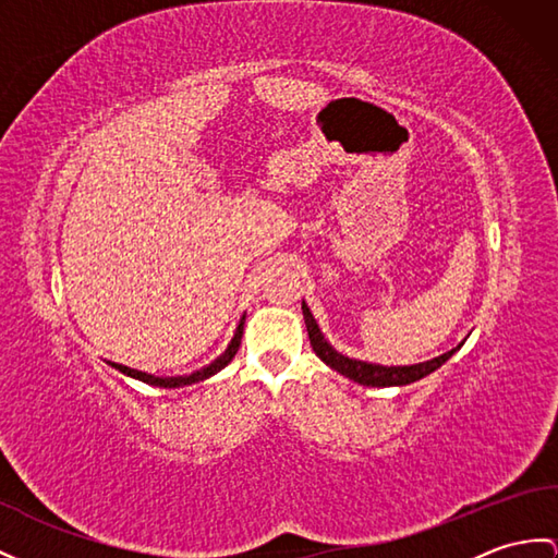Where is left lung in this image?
<instances>
[{"label": "left lung", "mask_w": 558, "mask_h": 558, "mask_svg": "<svg viewBox=\"0 0 558 558\" xmlns=\"http://www.w3.org/2000/svg\"><path fill=\"white\" fill-rule=\"evenodd\" d=\"M303 317H305V326H307V336H310V345L315 350V355L329 364L331 369H336L338 374L348 376L350 381L362 384V386H374V388H386V386H407L414 384L418 378L428 376L430 372H436L438 366H442L447 360H450L454 352L461 348H452L450 352H445L440 357H433L428 362L421 364H412V366H381V364H369V362H360V360H350L341 352H336L329 343L324 341V336L319 331V326L312 317L310 307L303 303Z\"/></svg>", "instance_id": "1"}]
</instances>
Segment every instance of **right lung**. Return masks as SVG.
Instances as JSON below:
<instances>
[{
    "label": "right lung",
    "instance_id": "add662e5",
    "mask_svg": "<svg viewBox=\"0 0 558 558\" xmlns=\"http://www.w3.org/2000/svg\"><path fill=\"white\" fill-rule=\"evenodd\" d=\"M241 336H243V322L239 324V329H236V333H234V338H232V343H229V348L222 352V355L217 357L213 364L203 366L201 372H194V374H189V376L158 378V376H151V374H144V372H137V369H130V366H125V364H113V366H116L118 372H122V374H128V376H132V378H140V381H144V384H151V386H158V388H180V386H189V384H198V381H203V378H208V376L217 374L220 369H225V366L234 360L236 350H239V345H241Z\"/></svg>",
    "mask_w": 558,
    "mask_h": 558
}]
</instances>
